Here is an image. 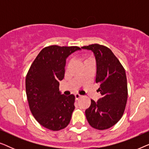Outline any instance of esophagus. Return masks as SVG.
Listing matches in <instances>:
<instances>
[{
  "mask_svg": "<svg viewBox=\"0 0 149 149\" xmlns=\"http://www.w3.org/2000/svg\"><path fill=\"white\" fill-rule=\"evenodd\" d=\"M74 96H75V99H76L77 100L81 97V95L80 94H79V93H76V94H74Z\"/></svg>",
  "mask_w": 149,
  "mask_h": 149,
  "instance_id": "34e87169",
  "label": "esophagus"
}]
</instances>
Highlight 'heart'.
Wrapping results in <instances>:
<instances>
[{
    "label": "heart",
    "instance_id": "b5f03b06",
    "mask_svg": "<svg viewBox=\"0 0 149 149\" xmlns=\"http://www.w3.org/2000/svg\"><path fill=\"white\" fill-rule=\"evenodd\" d=\"M89 58H89H89H86V60H88V59H89Z\"/></svg>",
    "mask_w": 149,
    "mask_h": 149
}]
</instances>
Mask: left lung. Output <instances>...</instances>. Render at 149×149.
<instances>
[{
	"mask_svg": "<svg viewBox=\"0 0 149 149\" xmlns=\"http://www.w3.org/2000/svg\"><path fill=\"white\" fill-rule=\"evenodd\" d=\"M91 50L96 60L95 82L99 83L102 97L97 102L91 100L85 116L89 125L96 130L109 129L121 119L127 100V84L125 70L113 52L99 44L83 46Z\"/></svg>",
	"mask_w": 149,
	"mask_h": 149,
	"instance_id": "obj_1",
	"label": "left lung"
}]
</instances>
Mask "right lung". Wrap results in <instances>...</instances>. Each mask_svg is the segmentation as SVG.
<instances>
[{"label":"right lung","mask_w":149,"mask_h":149,"mask_svg":"<svg viewBox=\"0 0 149 149\" xmlns=\"http://www.w3.org/2000/svg\"><path fill=\"white\" fill-rule=\"evenodd\" d=\"M77 46L51 45L40 51L26 77V91L30 111L42 126L59 131L68 125L74 109L75 97L59 91L64 77L66 60L80 50Z\"/></svg>","instance_id":"1"}]
</instances>
